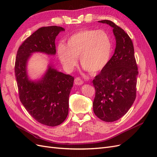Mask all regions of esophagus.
<instances>
[{
	"label": "esophagus",
	"instance_id": "1",
	"mask_svg": "<svg viewBox=\"0 0 157 157\" xmlns=\"http://www.w3.org/2000/svg\"><path fill=\"white\" fill-rule=\"evenodd\" d=\"M83 83H84L83 80L80 79L79 77L76 78L75 79V84L76 85H82Z\"/></svg>",
	"mask_w": 157,
	"mask_h": 157
}]
</instances>
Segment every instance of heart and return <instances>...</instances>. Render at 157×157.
I'll list each match as a JSON object with an SVG mask.
<instances>
[{
  "label": "heart",
  "instance_id": "obj_1",
  "mask_svg": "<svg viewBox=\"0 0 157 157\" xmlns=\"http://www.w3.org/2000/svg\"><path fill=\"white\" fill-rule=\"evenodd\" d=\"M113 51L111 36L104 31L85 29L71 35L67 44L59 43L57 54L64 69L71 72L80 56L82 67L91 73L101 71L110 60Z\"/></svg>",
  "mask_w": 157,
  "mask_h": 157
}]
</instances>
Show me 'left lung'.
Returning a JSON list of instances; mask_svg holds the SVG:
<instances>
[{"label": "left lung", "instance_id": "8db88e82", "mask_svg": "<svg viewBox=\"0 0 157 157\" xmlns=\"http://www.w3.org/2000/svg\"><path fill=\"white\" fill-rule=\"evenodd\" d=\"M98 22L113 28L116 47L106 67L93 80V110L101 121L114 122L124 116L135 101L138 71L134 46L127 33L111 21Z\"/></svg>", "mask_w": 157, "mask_h": 157}]
</instances>
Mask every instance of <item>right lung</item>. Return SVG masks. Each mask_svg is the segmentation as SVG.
<instances>
[{"label": "right lung", "mask_w": 157, "mask_h": 157, "mask_svg": "<svg viewBox=\"0 0 157 157\" xmlns=\"http://www.w3.org/2000/svg\"><path fill=\"white\" fill-rule=\"evenodd\" d=\"M64 31L58 26L40 28L23 42L16 59L15 75L20 101L33 118L48 126H58L67 118L74 77L59 72L49 62L41 77L32 80L27 65L34 53L54 56L56 38Z\"/></svg>", "instance_id": "1"}]
</instances>
